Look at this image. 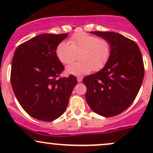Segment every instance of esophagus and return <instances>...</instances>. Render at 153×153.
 <instances>
[{
    "instance_id": "esophagus-1",
    "label": "esophagus",
    "mask_w": 153,
    "mask_h": 153,
    "mask_svg": "<svg viewBox=\"0 0 153 153\" xmlns=\"http://www.w3.org/2000/svg\"><path fill=\"white\" fill-rule=\"evenodd\" d=\"M82 77H77V80H78V82H81V81H82Z\"/></svg>"
}]
</instances>
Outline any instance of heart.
<instances>
[{"label": "heart", "instance_id": "b5f03b06", "mask_svg": "<svg viewBox=\"0 0 153 153\" xmlns=\"http://www.w3.org/2000/svg\"><path fill=\"white\" fill-rule=\"evenodd\" d=\"M80 61L66 68L68 74L80 75L91 70L99 71L106 64L111 54V45L108 40L80 32L71 36L69 42H61L56 48V54L63 64H70L75 60L78 53Z\"/></svg>", "mask_w": 153, "mask_h": 153}]
</instances>
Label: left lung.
<instances>
[{
    "label": "left lung",
    "instance_id": "left-lung-1",
    "mask_svg": "<svg viewBox=\"0 0 153 153\" xmlns=\"http://www.w3.org/2000/svg\"><path fill=\"white\" fill-rule=\"evenodd\" d=\"M111 45V54L101 71L87 75L85 99L95 113L114 117L125 111L137 95L145 69L138 45L123 35L111 31H90Z\"/></svg>",
    "mask_w": 153,
    "mask_h": 153
}]
</instances>
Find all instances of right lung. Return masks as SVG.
I'll return each instance as SVG.
<instances>
[{"label":"right lung","instance_id":"add662e5","mask_svg":"<svg viewBox=\"0 0 153 153\" xmlns=\"http://www.w3.org/2000/svg\"><path fill=\"white\" fill-rule=\"evenodd\" d=\"M68 33L42 34L17 47L11 64L10 82L19 103L34 118L52 122L65 111L77 79L57 78L64 66L56 48Z\"/></svg>","mask_w":153,"mask_h":153}]
</instances>
